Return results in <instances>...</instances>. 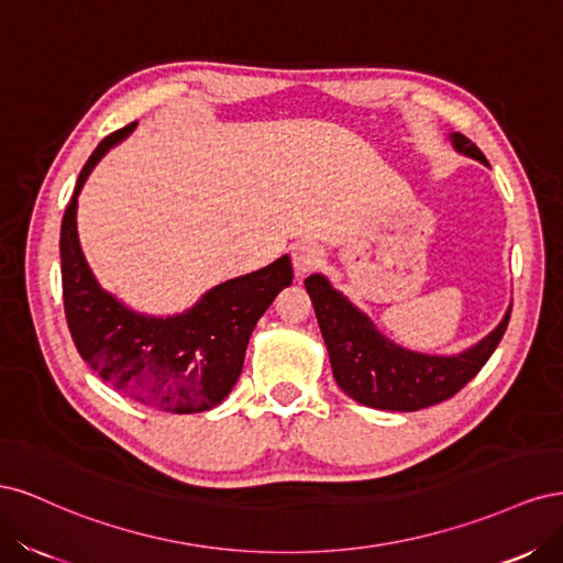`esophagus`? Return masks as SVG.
Wrapping results in <instances>:
<instances>
[{"instance_id": "34e87169", "label": "esophagus", "mask_w": 563, "mask_h": 563, "mask_svg": "<svg viewBox=\"0 0 563 563\" xmlns=\"http://www.w3.org/2000/svg\"><path fill=\"white\" fill-rule=\"evenodd\" d=\"M291 258H294V267H296L298 275H305V272H310V269L321 265L323 251L312 242H300V244L294 246Z\"/></svg>"}]
</instances>
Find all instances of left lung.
<instances>
[{
  "label": "left lung",
  "instance_id": "obj_1",
  "mask_svg": "<svg viewBox=\"0 0 563 563\" xmlns=\"http://www.w3.org/2000/svg\"><path fill=\"white\" fill-rule=\"evenodd\" d=\"M455 152L488 166L482 150L460 133H449ZM305 288L329 350L333 378L347 397L380 411H420L446 401L463 389L496 352L507 329L509 308L500 323L479 343L457 354H428L397 345L378 331L323 275H310Z\"/></svg>",
  "mask_w": 563,
  "mask_h": 563
}]
</instances>
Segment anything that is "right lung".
<instances>
[{"label": "right lung", "instance_id": "obj_1", "mask_svg": "<svg viewBox=\"0 0 563 563\" xmlns=\"http://www.w3.org/2000/svg\"><path fill=\"white\" fill-rule=\"evenodd\" d=\"M135 129L110 133L84 164L60 225L65 319L81 360L114 389L172 413H199L223 401L244 366L255 323L294 279L288 255L209 288L180 314L131 310L98 284L77 234V197L96 164Z\"/></svg>", "mask_w": 563, "mask_h": 563}]
</instances>
